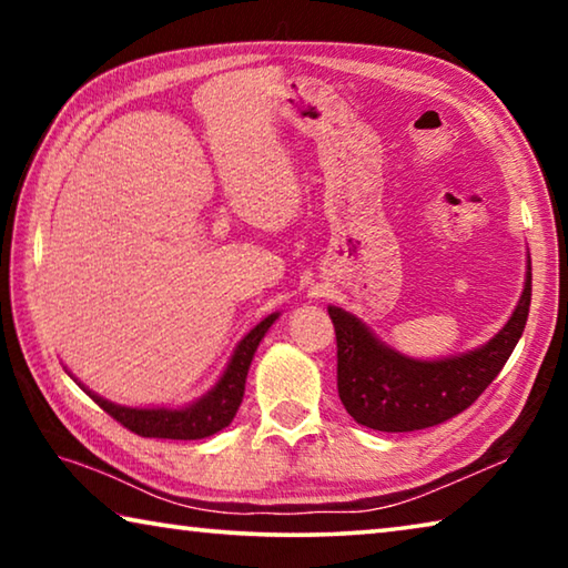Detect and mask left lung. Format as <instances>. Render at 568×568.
<instances>
[{"mask_svg":"<svg viewBox=\"0 0 568 568\" xmlns=\"http://www.w3.org/2000/svg\"><path fill=\"white\" fill-rule=\"evenodd\" d=\"M531 305V261L524 295L504 331L476 348L446 361H410L383 345L351 313L331 305L338 345V396L345 410L373 430L406 434L438 426L464 413L491 386L526 328Z\"/></svg>","mask_w":568,"mask_h":568,"instance_id":"1","label":"left lung"}]
</instances>
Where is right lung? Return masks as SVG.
Wrapping results in <instances>:
<instances>
[{"instance_id":"1","label":"right lung","mask_w":568,"mask_h":568,"mask_svg":"<svg viewBox=\"0 0 568 568\" xmlns=\"http://www.w3.org/2000/svg\"><path fill=\"white\" fill-rule=\"evenodd\" d=\"M275 318L277 313L267 315L265 321L257 323L255 328L240 341L233 361H230L223 378L217 381V386L210 390L205 398H200L187 408H180V410L124 408V406H114V403L104 400L100 396H94L90 390L88 393L104 413H110L114 420L122 423L124 428L142 438H170V440L207 438L217 434V430H223L225 426H230V420L235 418L240 403H243L250 361H253L257 345H261L263 335L275 323Z\"/></svg>"}]
</instances>
